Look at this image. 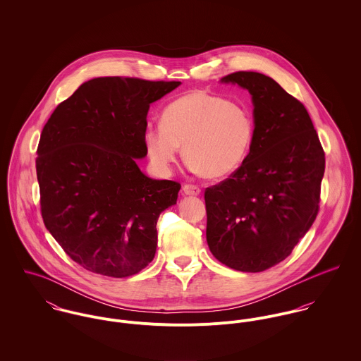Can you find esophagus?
I'll return each instance as SVG.
<instances>
[{
  "instance_id": "obj_1",
  "label": "esophagus",
  "mask_w": 361,
  "mask_h": 361,
  "mask_svg": "<svg viewBox=\"0 0 361 361\" xmlns=\"http://www.w3.org/2000/svg\"><path fill=\"white\" fill-rule=\"evenodd\" d=\"M202 192V189L196 185H185L183 186V193L188 196H199Z\"/></svg>"
}]
</instances>
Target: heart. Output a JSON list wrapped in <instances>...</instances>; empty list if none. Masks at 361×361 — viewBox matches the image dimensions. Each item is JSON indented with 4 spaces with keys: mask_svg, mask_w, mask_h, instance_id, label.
<instances>
[{
    "mask_svg": "<svg viewBox=\"0 0 361 361\" xmlns=\"http://www.w3.org/2000/svg\"><path fill=\"white\" fill-rule=\"evenodd\" d=\"M256 133L252 111L243 104L192 90L168 104L161 125H149L145 143L161 169H168L182 146L185 159L209 179L235 172L250 153Z\"/></svg>",
    "mask_w": 361,
    "mask_h": 361,
    "instance_id": "obj_1",
    "label": "heart"
}]
</instances>
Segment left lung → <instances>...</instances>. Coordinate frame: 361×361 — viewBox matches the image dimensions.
<instances>
[{
  "mask_svg": "<svg viewBox=\"0 0 361 361\" xmlns=\"http://www.w3.org/2000/svg\"><path fill=\"white\" fill-rule=\"evenodd\" d=\"M249 90L256 133L245 162L204 192L212 256L243 272L288 257L318 209L325 153L307 109L274 79L235 72L221 79Z\"/></svg>",
  "mask_w": 361,
  "mask_h": 361,
  "instance_id": "left-lung-1",
  "label": "left lung"
}]
</instances>
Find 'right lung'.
<instances>
[{
  "label": "right lung",
  "mask_w": 361,
  "mask_h": 361,
  "mask_svg": "<svg viewBox=\"0 0 361 361\" xmlns=\"http://www.w3.org/2000/svg\"><path fill=\"white\" fill-rule=\"evenodd\" d=\"M180 82L108 76L83 83L58 104L36 158L40 209L63 252L85 269L125 278L157 250V221L176 204L180 183L146 176L150 104Z\"/></svg>",
  "instance_id": "obj_1"
}]
</instances>
